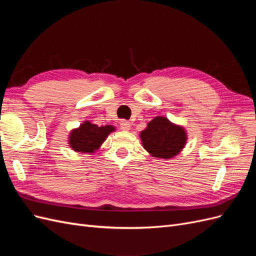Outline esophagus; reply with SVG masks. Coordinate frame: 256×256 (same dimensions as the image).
Returning a JSON list of instances; mask_svg holds the SVG:
<instances>
[{
	"label": "esophagus",
	"mask_w": 256,
	"mask_h": 256,
	"mask_svg": "<svg viewBox=\"0 0 256 256\" xmlns=\"http://www.w3.org/2000/svg\"><path fill=\"white\" fill-rule=\"evenodd\" d=\"M120 129L125 130V131H128V130H130V128H131L130 122H129L128 120H122L120 122Z\"/></svg>",
	"instance_id": "1"
}]
</instances>
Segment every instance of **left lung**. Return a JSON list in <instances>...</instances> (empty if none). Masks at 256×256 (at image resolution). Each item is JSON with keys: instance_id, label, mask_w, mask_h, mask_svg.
Wrapping results in <instances>:
<instances>
[{"instance_id": "obj_1", "label": "left lung", "mask_w": 256, "mask_h": 256, "mask_svg": "<svg viewBox=\"0 0 256 256\" xmlns=\"http://www.w3.org/2000/svg\"><path fill=\"white\" fill-rule=\"evenodd\" d=\"M140 140L152 157L171 159L184 148L188 136L182 126L172 122L166 116H156L141 131Z\"/></svg>"}]
</instances>
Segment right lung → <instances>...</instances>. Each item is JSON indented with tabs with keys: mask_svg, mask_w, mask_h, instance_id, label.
Segmentation results:
<instances>
[{
	"mask_svg": "<svg viewBox=\"0 0 256 256\" xmlns=\"http://www.w3.org/2000/svg\"><path fill=\"white\" fill-rule=\"evenodd\" d=\"M116 129L112 125L98 127L95 124L84 120L78 128H74L68 136L70 148L81 154H94L102 147L111 132Z\"/></svg>",
	"mask_w": 256,
	"mask_h": 256,
	"instance_id": "obj_1",
	"label": "right lung"
}]
</instances>
